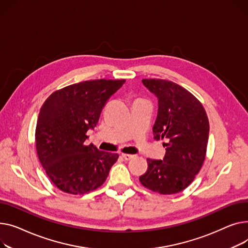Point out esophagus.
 Here are the masks:
<instances>
[{
    "mask_svg": "<svg viewBox=\"0 0 248 248\" xmlns=\"http://www.w3.org/2000/svg\"><path fill=\"white\" fill-rule=\"evenodd\" d=\"M122 157L128 161V160H131V159H132V158L134 157V155H131V154H124V153H123V154H122Z\"/></svg>",
    "mask_w": 248,
    "mask_h": 248,
    "instance_id": "1",
    "label": "esophagus"
}]
</instances>
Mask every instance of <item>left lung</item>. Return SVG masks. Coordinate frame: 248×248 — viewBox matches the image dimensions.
I'll return each instance as SVG.
<instances>
[{"label":"left lung","mask_w":248,"mask_h":248,"mask_svg":"<svg viewBox=\"0 0 248 248\" xmlns=\"http://www.w3.org/2000/svg\"><path fill=\"white\" fill-rule=\"evenodd\" d=\"M158 99L154 139L163 143V160L147 159L148 169L139 180L160 194L178 193L190 184L205 159L209 122L200 102L183 87L167 80L143 79Z\"/></svg>","instance_id":"obj_1"}]
</instances>
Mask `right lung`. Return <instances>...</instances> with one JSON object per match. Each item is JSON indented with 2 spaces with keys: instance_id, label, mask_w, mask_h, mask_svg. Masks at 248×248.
<instances>
[{
  "instance_id": "obj_1",
  "label": "right lung",
  "mask_w": 248,
  "mask_h": 248,
  "mask_svg": "<svg viewBox=\"0 0 248 248\" xmlns=\"http://www.w3.org/2000/svg\"><path fill=\"white\" fill-rule=\"evenodd\" d=\"M125 80H91L52 93L36 127V149L47 175L60 190L85 194L100 187L119 155L86 146L87 131L98 124L102 109Z\"/></svg>"
}]
</instances>
